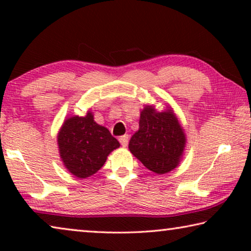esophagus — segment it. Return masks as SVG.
Masks as SVG:
<instances>
[{
    "mask_svg": "<svg viewBox=\"0 0 251 251\" xmlns=\"http://www.w3.org/2000/svg\"><path fill=\"white\" fill-rule=\"evenodd\" d=\"M119 140H120V143H121V145L123 147H126V146H128V143H129V136L128 135L121 136L119 138Z\"/></svg>",
    "mask_w": 251,
    "mask_h": 251,
    "instance_id": "34e87169",
    "label": "esophagus"
}]
</instances>
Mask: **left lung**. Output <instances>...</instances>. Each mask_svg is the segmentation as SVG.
<instances>
[{"label": "left lung", "instance_id": "1", "mask_svg": "<svg viewBox=\"0 0 251 251\" xmlns=\"http://www.w3.org/2000/svg\"><path fill=\"white\" fill-rule=\"evenodd\" d=\"M185 147V133L171 111H142L139 130L131 137L129 150L147 169L157 175L177 167Z\"/></svg>", "mask_w": 251, "mask_h": 251}]
</instances>
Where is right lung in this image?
<instances>
[{
  "mask_svg": "<svg viewBox=\"0 0 251 251\" xmlns=\"http://www.w3.org/2000/svg\"><path fill=\"white\" fill-rule=\"evenodd\" d=\"M60 157L68 171L87 178L104 166L107 155L120 143L108 129L94 121L90 112L85 116H72L64 122L58 135Z\"/></svg>",
  "mask_w": 251,
  "mask_h": 251,
  "instance_id": "1",
  "label": "right lung"
}]
</instances>
